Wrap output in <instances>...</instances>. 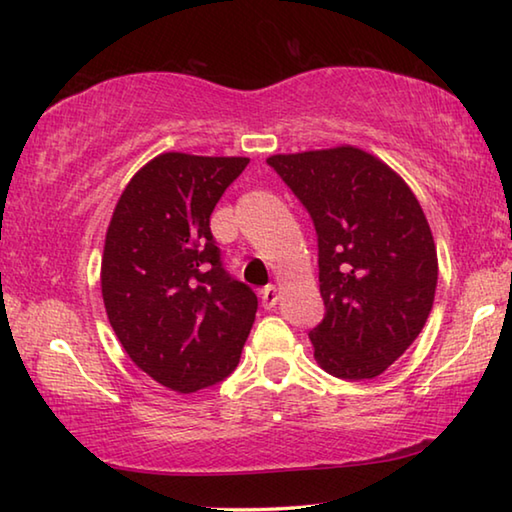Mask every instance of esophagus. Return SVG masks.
I'll use <instances>...</instances> for the list:
<instances>
[{"label":"esophagus","mask_w":512,"mask_h":512,"mask_svg":"<svg viewBox=\"0 0 512 512\" xmlns=\"http://www.w3.org/2000/svg\"><path fill=\"white\" fill-rule=\"evenodd\" d=\"M277 300H280V293H277L273 284H268V287L262 289V307L264 309H273L277 305Z\"/></svg>","instance_id":"1"}]
</instances>
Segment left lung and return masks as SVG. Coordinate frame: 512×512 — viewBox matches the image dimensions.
<instances>
[{"label": "left lung", "instance_id": "1", "mask_svg": "<svg viewBox=\"0 0 512 512\" xmlns=\"http://www.w3.org/2000/svg\"><path fill=\"white\" fill-rule=\"evenodd\" d=\"M314 221L325 316L311 329L329 375L375 379L418 339L438 257L409 185L370 153L339 149L268 158Z\"/></svg>", "mask_w": 512, "mask_h": 512}]
</instances>
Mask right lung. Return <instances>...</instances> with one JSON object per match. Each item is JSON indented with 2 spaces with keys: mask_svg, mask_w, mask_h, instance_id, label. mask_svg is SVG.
<instances>
[{
  "mask_svg": "<svg viewBox=\"0 0 512 512\" xmlns=\"http://www.w3.org/2000/svg\"><path fill=\"white\" fill-rule=\"evenodd\" d=\"M248 158L162 153L133 176L101 262L108 320L128 357L178 393L237 368L257 296L225 271L210 216Z\"/></svg>",
  "mask_w": 512,
  "mask_h": 512,
  "instance_id": "right-lung-1",
  "label": "right lung"
}]
</instances>
